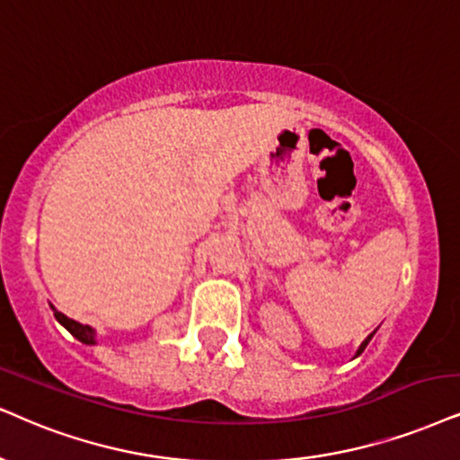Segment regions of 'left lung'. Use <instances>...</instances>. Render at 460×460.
I'll use <instances>...</instances> for the list:
<instances>
[{
  "label": "left lung",
  "instance_id": "left-lung-1",
  "mask_svg": "<svg viewBox=\"0 0 460 460\" xmlns=\"http://www.w3.org/2000/svg\"><path fill=\"white\" fill-rule=\"evenodd\" d=\"M371 337H374V333H371V335L367 337V340H365V341H363V344H360V348H358V350H357V357H358V354H360V352H363V350H365V346H367V344H369V340H371Z\"/></svg>",
  "mask_w": 460,
  "mask_h": 460
}]
</instances>
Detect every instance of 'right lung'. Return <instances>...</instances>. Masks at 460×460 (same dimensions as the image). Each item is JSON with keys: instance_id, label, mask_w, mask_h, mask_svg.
<instances>
[{"instance_id": "1", "label": "right lung", "mask_w": 460, "mask_h": 460, "mask_svg": "<svg viewBox=\"0 0 460 460\" xmlns=\"http://www.w3.org/2000/svg\"><path fill=\"white\" fill-rule=\"evenodd\" d=\"M55 318L57 321H59L63 327H66L69 333H72L75 340L78 341H83V344H95V331H93L89 324H80V323H75V321H72V318H67L66 314H61V312H57L55 310Z\"/></svg>"}]
</instances>
